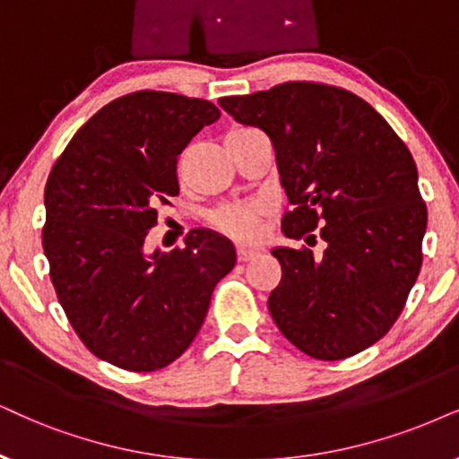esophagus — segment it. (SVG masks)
I'll return each mask as SVG.
<instances>
[{
    "label": "esophagus",
    "mask_w": 459,
    "mask_h": 459,
    "mask_svg": "<svg viewBox=\"0 0 459 459\" xmlns=\"http://www.w3.org/2000/svg\"><path fill=\"white\" fill-rule=\"evenodd\" d=\"M256 254H258V249H254V247H246V246L237 247V258H239L241 263H247V260H252Z\"/></svg>",
    "instance_id": "34e87169"
}]
</instances>
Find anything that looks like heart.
I'll use <instances>...</instances> for the list:
<instances>
[{"mask_svg":"<svg viewBox=\"0 0 459 459\" xmlns=\"http://www.w3.org/2000/svg\"><path fill=\"white\" fill-rule=\"evenodd\" d=\"M237 131H247V129H233ZM264 216V205L258 201L249 203H230V205L218 207L216 212L210 216V222L213 229H218L220 233L233 237L239 241L256 239L260 230V218Z\"/></svg>","mask_w":459,"mask_h":459,"instance_id":"1","label":"heart"}]
</instances>
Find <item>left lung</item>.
I'll use <instances>...</instances> for the list:
<instances>
[{
    "label": "left lung",
    "instance_id": "1",
    "mask_svg": "<svg viewBox=\"0 0 459 459\" xmlns=\"http://www.w3.org/2000/svg\"><path fill=\"white\" fill-rule=\"evenodd\" d=\"M237 123L258 126L275 148L288 210L281 230L311 249L275 247L281 281L273 322L316 359L367 350L398 320L421 269L428 210L409 148L377 109L339 86L283 82L222 97Z\"/></svg>",
    "mask_w": 459,
    "mask_h": 459
}]
</instances>
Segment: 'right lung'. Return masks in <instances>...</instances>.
<instances>
[{"instance_id": "add662e5", "label": "right lung", "mask_w": 459, "mask_h": 459, "mask_svg": "<svg viewBox=\"0 0 459 459\" xmlns=\"http://www.w3.org/2000/svg\"><path fill=\"white\" fill-rule=\"evenodd\" d=\"M212 101L137 91L101 108L72 137L44 190V254L56 299L80 341L114 367L150 373L182 356L233 243L190 230L186 247L143 252L159 205L179 195L178 156L205 125Z\"/></svg>"}]
</instances>
